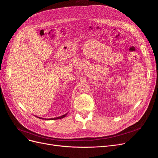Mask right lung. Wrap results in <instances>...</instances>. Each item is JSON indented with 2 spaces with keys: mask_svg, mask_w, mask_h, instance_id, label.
<instances>
[{
  "mask_svg": "<svg viewBox=\"0 0 158 158\" xmlns=\"http://www.w3.org/2000/svg\"><path fill=\"white\" fill-rule=\"evenodd\" d=\"M68 114V113H66V114H63V115H62V116H61V117H56V118H41V117H37V116H35L36 117H37V118H40V119H45V120H57V119H61V118H64V117H66V114Z\"/></svg>",
  "mask_w": 158,
  "mask_h": 158,
  "instance_id": "add662e5",
  "label": "right lung"
}]
</instances>
